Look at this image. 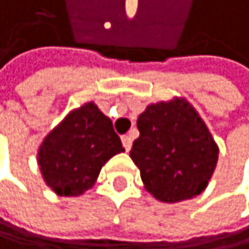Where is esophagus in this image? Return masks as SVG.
<instances>
[{
	"label": "esophagus",
	"mask_w": 249,
	"mask_h": 249,
	"mask_svg": "<svg viewBox=\"0 0 249 249\" xmlns=\"http://www.w3.org/2000/svg\"><path fill=\"white\" fill-rule=\"evenodd\" d=\"M121 139H122V145H124V148H125L127 151H130L131 143H133V138H131L130 135H124Z\"/></svg>",
	"instance_id": "esophagus-1"
}]
</instances>
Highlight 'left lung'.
Wrapping results in <instances>:
<instances>
[{"mask_svg": "<svg viewBox=\"0 0 249 249\" xmlns=\"http://www.w3.org/2000/svg\"><path fill=\"white\" fill-rule=\"evenodd\" d=\"M139 138L130 158L145 190L160 202L193 199L207 188L219 147L187 99L150 104L138 118Z\"/></svg>", "mask_w": 249, "mask_h": 249, "instance_id": "8db88e82", "label": "left lung"}]
</instances>
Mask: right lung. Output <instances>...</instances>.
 Instances as JSON below:
<instances>
[{"instance_id": "obj_1", "label": "right lung", "mask_w": 249, "mask_h": 249, "mask_svg": "<svg viewBox=\"0 0 249 249\" xmlns=\"http://www.w3.org/2000/svg\"><path fill=\"white\" fill-rule=\"evenodd\" d=\"M124 151L111 121L94 102L70 111L42 141L38 163L47 185L59 196H79L96 182L110 158Z\"/></svg>"}]
</instances>
